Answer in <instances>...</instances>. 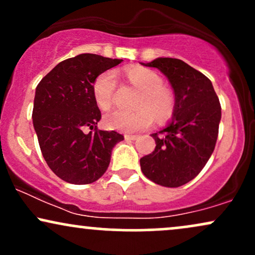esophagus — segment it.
Segmentation results:
<instances>
[{"instance_id": "esophagus-1", "label": "esophagus", "mask_w": 255, "mask_h": 255, "mask_svg": "<svg viewBox=\"0 0 255 255\" xmlns=\"http://www.w3.org/2000/svg\"><path fill=\"white\" fill-rule=\"evenodd\" d=\"M125 139L126 140H130V141H134V140L137 139V135H128V134H126Z\"/></svg>"}]
</instances>
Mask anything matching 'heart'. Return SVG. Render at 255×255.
Returning a JSON list of instances; mask_svg holds the SVG:
<instances>
[{"label": "heart", "instance_id": "1", "mask_svg": "<svg viewBox=\"0 0 255 255\" xmlns=\"http://www.w3.org/2000/svg\"><path fill=\"white\" fill-rule=\"evenodd\" d=\"M128 81L140 90L136 108L139 110L128 113L114 110L104 116V124L108 128L125 133H135L144 130L153 124L154 116L158 121H164L174 111V96L163 86L160 75L152 69L136 67L125 72ZM116 87V75L114 72H104L96 78L93 83V97L102 110H108L113 105L114 91Z\"/></svg>", "mask_w": 255, "mask_h": 255}]
</instances>
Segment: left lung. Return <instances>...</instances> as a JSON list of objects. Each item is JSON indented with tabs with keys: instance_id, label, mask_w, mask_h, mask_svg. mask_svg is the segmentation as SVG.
I'll return each instance as SVG.
<instances>
[{
	"instance_id": "1",
	"label": "left lung",
	"mask_w": 255,
	"mask_h": 255,
	"mask_svg": "<svg viewBox=\"0 0 255 255\" xmlns=\"http://www.w3.org/2000/svg\"><path fill=\"white\" fill-rule=\"evenodd\" d=\"M142 66L159 69L175 93L172 118L151 134L152 153L140 159L141 171L152 182L180 187L203 170L215 150L221 104L211 80L178 58L158 57Z\"/></svg>"
}]
</instances>
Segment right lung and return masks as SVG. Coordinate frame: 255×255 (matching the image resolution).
I'll use <instances>...</instances> for the list:
<instances>
[{
    "instance_id": "right-lung-1",
    "label": "right lung",
    "mask_w": 255,
    "mask_h": 255,
    "mask_svg": "<svg viewBox=\"0 0 255 255\" xmlns=\"http://www.w3.org/2000/svg\"><path fill=\"white\" fill-rule=\"evenodd\" d=\"M121 61L80 54L58 63L38 84L33 127L46 164L66 182L97 181L109 166L114 146L124 140L115 130L97 129L102 115L92 91L96 78Z\"/></svg>"
}]
</instances>
